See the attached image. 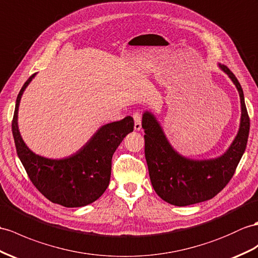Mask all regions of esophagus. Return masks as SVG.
<instances>
[{"label": "esophagus", "instance_id": "1", "mask_svg": "<svg viewBox=\"0 0 258 258\" xmlns=\"http://www.w3.org/2000/svg\"><path fill=\"white\" fill-rule=\"evenodd\" d=\"M134 119H135V130L140 131L142 129V124H141V115L139 112H135L134 114Z\"/></svg>", "mask_w": 258, "mask_h": 258}]
</instances>
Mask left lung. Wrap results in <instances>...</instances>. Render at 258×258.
Listing matches in <instances>:
<instances>
[{
    "instance_id": "left-lung-1",
    "label": "left lung",
    "mask_w": 258,
    "mask_h": 258,
    "mask_svg": "<svg viewBox=\"0 0 258 258\" xmlns=\"http://www.w3.org/2000/svg\"><path fill=\"white\" fill-rule=\"evenodd\" d=\"M219 69L228 75L238 92L241 103L240 125L235 138L217 158L195 160L181 155L169 143L160 121L152 111L142 115L146 141V160L155 192L164 202L178 206L203 203L216 196L227 186L242 159L249 133V118L244 94L235 75L225 66Z\"/></svg>"
}]
</instances>
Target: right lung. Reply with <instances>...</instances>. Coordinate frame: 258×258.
Returning <instances> with one entry per match:
<instances>
[{
  "instance_id": "obj_1",
  "label": "right lung",
  "mask_w": 258,
  "mask_h": 258,
  "mask_svg": "<svg viewBox=\"0 0 258 258\" xmlns=\"http://www.w3.org/2000/svg\"><path fill=\"white\" fill-rule=\"evenodd\" d=\"M36 74L26 81L18 94L12 122L14 142L30 180L50 202L67 208H78L97 200L109 185L112 154L128 134L133 133V117L99 127L77 152L62 159H49L33 152L18 129V108L23 94Z\"/></svg>"
}]
</instances>
